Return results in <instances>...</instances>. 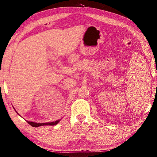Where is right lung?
<instances>
[{
	"instance_id": "right-lung-1",
	"label": "right lung",
	"mask_w": 157,
	"mask_h": 157,
	"mask_svg": "<svg viewBox=\"0 0 157 157\" xmlns=\"http://www.w3.org/2000/svg\"><path fill=\"white\" fill-rule=\"evenodd\" d=\"M16 111V110H15ZM17 113V112H16ZM61 120V119L55 121H53V122H48V123H36L34 121H27V122H28V123L29 125H30L32 127H38L40 126H43V125H56L58 123H59L60 121Z\"/></svg>"
}]
</instances>
